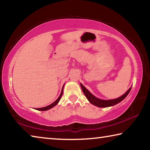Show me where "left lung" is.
Listing matches in <instances>:
<instances>
[{
	"instance_id": "obj_1",
	"label": "left lung",
	"mask_w": 150,
	"mask_h": 150,
	"mask_svg": "<svg viewBox=\"0 0 150 150\" xmlns=\"http://www.w3.org/2000/svg\"><path fill=\"white\" fill-rule=\"evenodd\" d=\"M81 87L82 88V91L83 93L85 94V95L88 100L92 104V105L98 106V107L100 108H105V107H108V106H112L116 105V104L119 103L121 102L122 100H123L124 98L126 97V96L128 95V93H130L132 87H130L129 89L126 91V92L123 95H122L120 97L117 98H115V99H111V100H102L100 99V98H96V96L92 95L89 91H88L87 88H86L81 83Z\"/></svg>"
}]
</instances>
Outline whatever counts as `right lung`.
<instances>
[{
    "instance_id": "right-lung-1",
    "label": "right lung",
    "mask_w": 150,
    "mask_h": 150,
    "mask_svg": "<svg viewBox=\"0 0 150 150\" xmlns=\"http://www.w3.org/2000/svg\"><path fill=\"white\" fill-rule=\"evenodd\" d=\"M63 87H62V92H61V94H60L59 96V97H58L57 99L55 101V102H54V103H53L52 104H51V105H48V106H45V107L37 108L36 110H41V111H45V110H49V109H51V108H53V107H54V106H55V105H57V103H59V101L60 100L61 98H62V95H63Z\"/></svg>"
}]
</instances>
